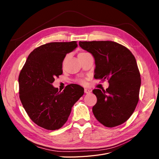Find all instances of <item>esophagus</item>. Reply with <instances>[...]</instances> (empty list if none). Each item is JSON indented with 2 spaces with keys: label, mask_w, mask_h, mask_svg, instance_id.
I'll return each instance as SVG.
<instances>
[{
  "label": "esophagus",
  "mask_w": 159,
  "mask_h": 159,
  "mask_svg": "<svg viewBox=\"0 0 159 159\" xmlns=\"http://www.w3.org/2000/svg\"><path fill=\"white\" fill-rule=\"evenodd\" d=\"M84 92L85 93H90L91 92V91L89 89H88V88H85L84 89Z\"/></svg>",
  "instance_id": "34e87169"
}]
</instances>
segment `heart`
<instances>
[{
	"label": "heart",
	"instance_id": "b5f03b06",
	"mask_svg": "<svg viewBox=\"0 0 159 159\" xmlns=\"http://www.w3.org/2000/svg\"><path fill=\"white\" fill-rule=\"evenodd\" d=\"M80 81V82H81V84H84V81L83 80H81Z\"/></svg>",
	"mask_w": 159,
	"mask_h": 159
}]
</instances>
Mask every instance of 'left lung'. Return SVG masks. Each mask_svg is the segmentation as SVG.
<instances>
[{"instance_id": "8db88e82", "label": "left lung", "mask_w": 159, "mask_h": 159, "mask_svg": "<svg viewBox=\"0 0 159 159\" xmlns=\"http://www.w3.org/2000/svg\"><path fill=\"white\" fill-rule=\"evenodd\" d=\"M94 57L95 79H107L106 89H95L97 103L92 108L98 121L114 127L131 116L139 102L141 76L135 57L129 49L112 41L80 42Z\"/></svg>"}]
</instances>
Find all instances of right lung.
I'll return each mask as SVG.
<instances>
[{
  "instance_id": "right-lung-1",
  "label": "right lung",
  "mask_w": 159,
  "mask_h": 159,
  "mask_svg": "<svg viewBox=\"0 0 159 159\" xmlns=\"http://www.w3.org/2000/svg\"><path fill=\"white\" fill-rule=\"evenodd\" d=\"M78 47L75 41L50 42L34 50L18 77L21 103L32 121L47 130L61 128L68 120L71 107L84 93L77 84L63 91L54 88L56 77L63 73L62 63L67 54Z\"/></svg>"
}]
</instances>
